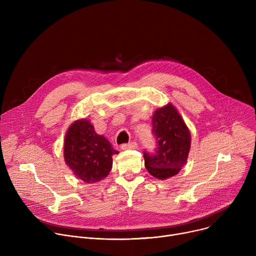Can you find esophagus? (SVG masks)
Listing matches in <instances>:
<instances>
[{"instance_id":"esophagus-1","label":"esophagus","mask_w":256,"mask_h":256,"mask_svg":"<svg viewBox=\"0 0 256 256\" xmlns=\"http://www.w3.org/2000/svg\"><path fill=\"white\" fill-rule=\"evenodd\" d=\"M122 150H134L138 149V144L136 142H132L128 144H124L122 146Z\"/></svg>"}]
</instances>
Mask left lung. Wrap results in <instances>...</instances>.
I'll list each match as a JSON object with an SVG mask.
<instances>
[{
	"label": "left lung",
	"mask_w": 256,
	"mask_h": 256,
	"mask_svg": "<svg viewBox=\"0 0 256 256\" xmlns=\"http://www.w3.org/2000/svg\"><path fill=\"white\" fill-rule=\"evenodd\" d=\"M152 126L158 147L155 154L144 153V166L152 176L165 180L178 174L186 164L192 136L172 103L156 109L152 116Z\"/></svg>",
	"instance_id": "left-lung-1"
}]
</instances>
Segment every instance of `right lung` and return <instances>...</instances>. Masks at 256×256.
Segmentation results:
<instances>
[{
  "label": "right lung",
  "instance_id": "obj_1",
  "mask_svg": "<svg viewBox=\"0 0 256 256\" xmlns=\"http://www.w3.org/2000/svg\"><path fill=\"white\" fill-rule=\"evenodd\" d=\"M118 154L112 144L98 134L87 118L72 122L64 140V159L77 178L92 184L103 180L112 168V156Z\"/></svg>",
  "mask_w": 256,
  "mask_h": 256
}]
</instances>
